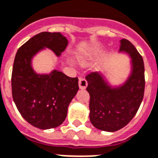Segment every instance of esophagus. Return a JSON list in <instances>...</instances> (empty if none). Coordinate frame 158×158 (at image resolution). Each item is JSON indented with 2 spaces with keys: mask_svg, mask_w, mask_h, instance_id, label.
Listing matches in <instances>:
<instances>
[{
  "mask_svg": "<svg viewBox=\"0 0 158 158\" xmlns=\"http://www.w3.org/2000/svg\"><path fill=\"white\" fill-rule=\"evenodd\" d=\"M78 84H79V87H80L81 89H85L86 86H87V85H88L87 81H86L85 78H80Z\"/></svg>",
  "mask_w": 158,
  "mask_h": 158,
  "instance_id": "34e87169",
  "label": "esophagus"
}]
</instances>
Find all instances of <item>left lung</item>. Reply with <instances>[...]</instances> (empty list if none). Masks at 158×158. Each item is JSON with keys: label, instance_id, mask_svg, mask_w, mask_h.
Returning <instances> with one entry per match:
<instances>
[{"label": "left lung", "instance_id": "1", "mask_svg": "<svg viewBox=\"0 0 158 158\" xmlns=\"http://www.w3.org/2000/svg\"><path fill=\"white\" fill-rule=\"evenodd\" d=\"M120 51H125L132 58V73L123 86L111 89L99 73L90 72L86 76L90 121L102 131H116L127 125L138 111L144 96L145 69L142 56L127 39L121 41Z\"/></svg>", "mask_w": 158, "mask_h": 158}]
</instances>
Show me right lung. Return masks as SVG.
I'll return each instance as SVG.
<instances>
[{
  "instance_id": "obj_1",
  "label": "right lung",
  "mask_w": 158,
  "mask_h": 158,
  "mask_svg": "<svg viewBox=\"0 0 158 158\" xmlns=\"http://www.w3.org/2000/svg\"><path fill=\"white\" fill-rule=\"evenodd\" d=\"M66 46L67 40L60 32L45 31L23 44L15 56L13 100L23 118L37 128H54L63 123L79 86L77 77H69L56 70L50 75H37L31 66V57L44 47L59 56Z\"/></svg>"
}]
</instances>
